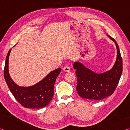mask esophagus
I'll return each instance as SVG.
<instances>
[{"label": "esophagus", "instance_id": "1", "mask_svg": "<svg viewBox=\"0 0 130 130\" xmlns=\"http://www.w3.org/2000/svg\"><path fill=\"white\" fill-rule=\"evenodd\" d=\"M63 71H65V72H69L70 71V67H68V66H66V67H65L63 68Z\"/></svg>", "mask_w": 130, "mask_h": 130}]
</instances>
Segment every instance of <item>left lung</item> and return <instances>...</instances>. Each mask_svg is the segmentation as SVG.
<instances>
[{
  "label": "left lung",
  "mask_w": 130,
  "mask_h": 130,
  "mask_svg": "<svg viewBox=\"0 0 130 130\" xmlns=\"http://www.w3.org/2000/svg\"><path fill=\"white\" fill-rule=\"evenodd\" d=\"M107 36L115 43L117 50L115 62L111 69L99 73L78 61L73 63L77 78L76 90L79 96L83 99L100 100L111 96L115 91L122 75V59L119 48L115 39L108 35Z\"/></svg>",
  "instance_id": "left-lung-1"
}]
</instances>
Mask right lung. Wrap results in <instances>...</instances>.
Instances as JSON below:
<instances>
[{
    "mask_svg": "<svg viewBox=\"0 0 130 130\" xmlns=\"http://www.w3.org/2000/svg\"><path fill=\"white\" fill-rule=\"evenodd\" d=\"M11 49L8 52L6 59L4 76L6 83L13 96L23 107L27 108H42L46 106L54 94V85L61 70L59 68L50 72L42 80L29 87L17 85L10 77L8 70V61Z\"/></svg>",
    "mask_w": 130,
    "mask_h": 130,
    "instance_id": "add662e5",
    "label": "right lung"
}]
</instances>
